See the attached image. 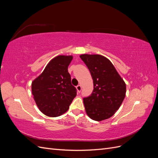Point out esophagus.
<instances>
[{"label":"esophagus","instance_id":"34e87169","mask_svg":"<svg viewBox=\"0 0 158 158\" xmlns=\"http://www.w3.org/2000/svg\"><path fill=\"white\" fill-rule=\"evenodd\" d=\"M76 89H77L78 92L80 93L81 90H82V86H81V85H78L77 86H76Z\"/></svg>","mask_w":158,"mask_h":158}]
</instances>
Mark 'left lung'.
I'll use <instances>...</instances> for the list:
<instances>
[{
    "label": "left lung",
    "instance_id": "1",
    "mask_svg": "<svg viewBox=\"0 0 158 158\" xmlns=\"http://www.w3.org/2000/svg\"><path fill=\"white\" fill-rule=\"evenodd\" d=\"M80 57L88 68L94 82L92 94L83 99L85 111L92 120L107 119L122 104L126 95V84L106 57L88 54Z\"/></svg>",
    "mask_w": 158,
    "mask_h": 158
}]
</instances>
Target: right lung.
Wrapping results in <instances>:
<instances>
[{
	"label": "right lung",
	"instance_id": "1",
	"mask_svg": "<svg viewBox=\"0 0 158 158\" xmlns=\"http://www.w3.org/2000/svg\"><path fill=\"white\" fill-rule=\"evenodd\" d=\"M73 58L70 55L55 57L32 82L33 98L38 108L47 116L56 117L63 114L76 97V89L71 84L68 72Z\"/></svg>",
	"mask_w": 158,
	"mask_h": 158
}]
</instances>
